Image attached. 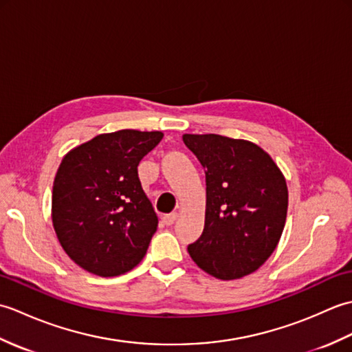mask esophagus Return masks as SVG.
<instances>
[{
	"label": "esophagus",
	"mask_w": 352,
	"mask_h": 352,
	"mask_svg": "<svg viewBox=\"0 0 352 352\" xmlns=\"http://www.w3.org/2000/svg\"><path fill=\"white\" fill-rule=\"evenodd\" d=\"M177 218H178V213H175V212H174V213L164 214L162 219H163V222H164V223H166V226H172V223H174V222L177 221Z\"/></svg>",
	"instance_id": "1"
}]
</instances>
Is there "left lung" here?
Masks as SVG:
<instances>
[{
  "label": "left lung",
  "mask_w": 352,
  "mask_h": 352,
  "mask_svg": "<svg viewBox=\"0 0 352 352\" xmlns=\"http://www.w3.org/2000/svg\"><path fill=\"white\" fill-rule=\"evenodd\" d=\"M206 169L203 234L188 246L192 260L219 280L242 278L265 263L286 223V178L265 149L219 134H183Z\"/></svg>",
  "instance_id": "1"
}]
</instances>
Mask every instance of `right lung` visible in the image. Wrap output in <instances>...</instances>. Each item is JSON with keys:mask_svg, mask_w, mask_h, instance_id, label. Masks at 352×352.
Returning <instances> with one entry per match:
<instances>
[{"mask_svg": "<svg viewBox=\"0 0 352 352\" xmlns=\"http://www.w3.org/2000/svg\"><path fill=\"white\" fill-rule=\"evenodd\" d=\"M162 138V131L119 130L65 154L52 184V227L85 271L116 276L145 257L159 219L138 164Z\"/></svg>", "mask_w": 352, "mask_h": 352, "instance_id": "1", "label": "right lung"}]
</instances>
